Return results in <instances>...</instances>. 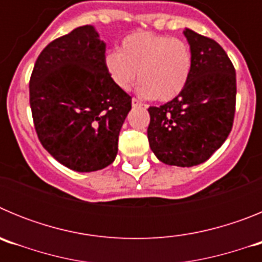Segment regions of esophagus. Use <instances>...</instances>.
I'll use <instances>...</instances> for the list:
<instances>
[{"instance_id":"1","label":"esophagus","mask_w":262,"mask_h":262,"mask_svg":"<svg viewBox=\"0 0 262 262\" xmlns=\"http://www.w3.org/2000/svg\"><path fill=\"white\" fill-rule=\"evenodd\" d=\"M131 103H133V107H142V106H143V103L140 102L139 99H136V98H133Z\"/></svg>"}]
</instances>
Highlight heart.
<instances>
[{"label":"heart","mask_w":262,"mask_h":262,"mask_svg":"<svg viewBox=\"0 0 262 262\" xmlns=\"http://www.w3.org/2000/svg\"><path fill=\"white\" fill-rule=\"evenodd\" d=\"M105 67L120 90L131 89L139 72V93L166 102L186 86L193 56L189 45L181 39L140 31L126 36L120 51L108 52Z\"/></svg>","instance_id":"heart-1"}]
</instances>
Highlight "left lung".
Returning a JSON list of instances; mask_svg holds the SVG:
<instances>
[{"mask_svg":"<svg viewBox=\"0 0 262 262\" xmlns=\"http://www.w3.org/2000/svg\"><path fill=\"white\" fill-rule=\"evenodd\" d=\"M193 56L186 86L172 101L151 106L148 142L166 165L205 163L230 135L235 117L236 72L214 39L185 29Z\"/></svg>","mask_w":262,"mask_h":262,"instance_id":"1","label":"left lung"}]
</instances>
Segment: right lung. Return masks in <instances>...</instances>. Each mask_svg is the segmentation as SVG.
<instances>
[{"mask_svg":"<svg viewBox=\"0 0 262 262\" xmlns=\"http://www.w3.org/2000/svg\"><path fill=\"white\" fill-rule=\"evenodd\" d=\"M105 41L86 25L41 51L30 78V106L41 145L76 172L106 168L118 154L131 97L105 67Z\"/></svg>","mask_w":262,"mask_h":262,"instance_id":"right-lung-1","label":"right lung"}]
</instances>
